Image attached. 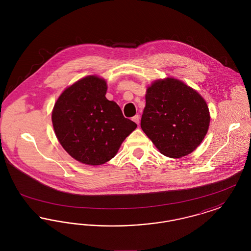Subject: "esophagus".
I'll use <instances>...</instances> for the list:
<instances>
[{"label": "esophagus", "instance_id": "34e87169", "mask_svg": "<svg viewBox=\"0 0 251 251\" xmlns=\"http://www.w3.org/2000/svg\"><path fill=\"white\" fill-rule=\"evenodd\" d=\"M132 120L138 125L139 124V122H140V117L138 116V115H135L133 118H132Z\"/></svg>", "mask_w": 251, "mask_h": 251}]
</instances>
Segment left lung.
<instances>
[{"mask_svg":"<svg viewBox=\"0 0 251 251\" xmlns=\"http://www.w3.org/2000/svg\"><path fill=\"white\" fill-rule=\"evenodd\" d=\"M209 123L206 101L179 80H159L148 88L141 128L162 154L180 158L191 153L202 142Z\"/></svg>","mask_w":251,"mask_h":251,"instance_id":"obj_1","label":"left lung"}]
</instances>
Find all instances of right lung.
Returning a JSON list of instances; mask_svg holds the SVG:
<instances>
[{
	"instance_id": "obj_1",
	"label": "right lung",
	"mask_w": 251,
	"mask_h": 251,
	"mask_svg": "<svg viewBox=\"0 0 251 251\" xmlns=\"http://www.w3.org/2000/svg\"><path fill=\"white\" fill-rule=\"evenodd\" d=\"M106 82L87 76L68 87L51 114L56 137L75 160L91 166L114 158L137 125L124 118L120 106L105 97Z\"/></svg>"
}]
</instances>
